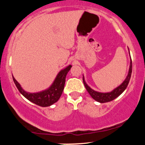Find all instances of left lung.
Returning a JSON list of instances; mask_svg holds the SVG:
<instances>
[{"mask_svg":"<svg viewBox=\"0 0 145 145\" xmlns=\"http://www.w3.org/2000/svg\"><path fill=\"white\" fill-rule=\"evenodd\" d=\"M131 71H132V62H131V59L130 60V65H129V72L126 77L125 80L123 82L122 84L121 85H119L118 87H116V89H114L113 91L109 93H100L97 92V91H94L91 88H90L89 86L87 85L85 80H84V76H83V83H84V86H85L86 89L87 90L88 93L90 94V95L92 97L93 99H94L95 100L98 101L99 103H106L108 102V101H112L113 99H114L115 98L119 97L120 95L125 90L126 88L129 84V80H130L131 75Z\"/></svg>","mask_w":145,"mask_h":145,"instance_id":"8db88e82","label":"left lung"}]
</instances>
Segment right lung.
Masks as SVG:
<instances>
[{
    "label": "right lung",
    "mask_w": 145,
    "mask_h": 145,
    "mask_svg": "<svg viewBox=\"0 0 145 145\" xmlns=\"http://www.w3.org/2000/svg\"><path fill=\"white\" fill-rule=\"evenodd\" d=\"M71 65H69L64 69H62L56 76L52 84L48 89L41 92L33 93L26 92L21 87L20 84L17 82L14 76L13 80L18 91L24 97L38 106L41 107H47L56 103L59 99L64 89L66 76L68 71L71 69Z\"/></svg>",
    "instance_id": "add662e5"
}]
</instances>
